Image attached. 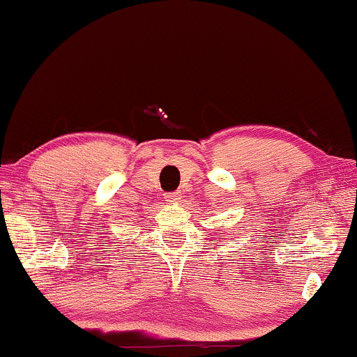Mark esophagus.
<instances>
[{"label": "esophagus", "mask_w": 357, "mask_h": 357, "mask_svg": "<svg viewBox=\"0 0 357 357\" xmlns=\"http://www.w3.org/2000/svg\"><path fill=\"white\" fill-rule=\"evenodd\" d=\"M165 199H167V202H170V204H178V202L182 200V192H180V190H175V192L167 193Z\"/></svg>", "instance_id": "esophagus-1"}]
</instances>
